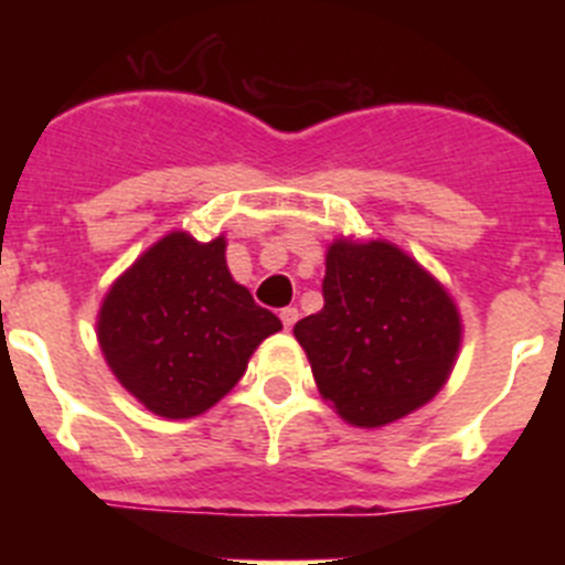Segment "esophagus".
I'll list each match as a JSON object with an SVG mask.
<instances>
[{
	"label": "esophagus",
	"instance_id": "esophagus-1",
	"mask_svg": "<svg viewBox=\"0 0 565 565\" xmlns=\"http://www.w3.org/2000/svg\"><path fill=\"white\" fill-rule=\"evenodd\" d=\"M279 319H282V326H286V331H291V328L297 326L299 311H297V308H282V311H279Z\"/></svg>",
	"mask_w": 565,
	"mask_h": 565
}]
</instances>
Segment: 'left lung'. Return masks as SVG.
I'll list each match as a JSON object with an SVG mask.
<instances>
[{
	"label": "left lung",
	"instance_id": "1",
	"mask_svg": "<svg viewBox=\"0 0 565 565\" xmlns=\"http://www.w3.org/2000/svg\"><path fill=\"white\" fill-rule=\"evenodd\" d=\"M326 308L294 337L319 396L342 422L379 430L441 391L458 351L461 313L450 291L391 239L339 237L328 246Z\"/></svg>",
	"mask_w": 565,
	"mask_h": 565
}]
</instances>
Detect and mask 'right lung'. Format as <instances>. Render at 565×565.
I'll use <instances>...</instances> for the list:
<instances>
[{
    "mask_svg": "<svg viewBox=\"0 0 565 565\" xmlns=\"http://www.w3.org/2000/svg\"><path fill=\"white\" fill-rule=\"evenodd\" d=\"M277 331L282 322L234 282L223 234H163L109 286L96 319L113 376L161 418L214 407Z\"/></svg>",
    "mask_w": 565,
    "mask_h": 565,
    "instance_id": "add662e5",
    "label": "right lung"
}]
</instances>
